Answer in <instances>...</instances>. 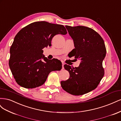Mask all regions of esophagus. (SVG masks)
<instances>
[{"instance_id": "esophagus-1", "label": "esophagus", "mask_w": 121, "mask_h": 121, "mask_svg": "<svg viewBox=\"0 0 121 121\" xmlns=\"http://www.w3.org/2000/svg\"><path fill=\"white\" fill-rule=\"evenodd\" d=\"M61 62H62V69H64V65H65V63H64L63 61H61Z\"/></svg>"}]
</instances>
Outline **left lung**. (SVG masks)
Masks as SVG:
<instances>
[{
    "label": "left lung",
    "mask_w": 121,
    "mask_h": 121,
    "mask_svg": "<svg viewBox=\"0 0 121 121\" xmlns=\"http://www.w3.org/2000/svg\"><path fill=\"white\" fill-rule=\"evenodd\" d=\"M65 28L74 43L70 56L79 58L81 63L78 67L64 65L69 78L61 81V86L69 94L81 95L95 89L103 78L102 61L107 50L103 39L92 29L82 26Z\"/></svg>",
    "instance_id": "1"
}]
</instances>
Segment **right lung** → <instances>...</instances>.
<instances>
[{"mask_svg":"<svg viewBox=\"0 0 121 121\" xmlns=\"http://www.w3.org/2000/svg\"><path fill=\"white\" fill-rule=\"evenodd\" d=\"M67 33L63 25L45 21L31 23L17 33L10 48L9 65L20 86L28 89L41 86L51 72L60 70L61 62L48 60L43 49L52 46L55 35Z\"/></svg>","mask_w":121,"mask_h":121,"instance_id":"obj_1","label":"right lung"}]
</instances>
